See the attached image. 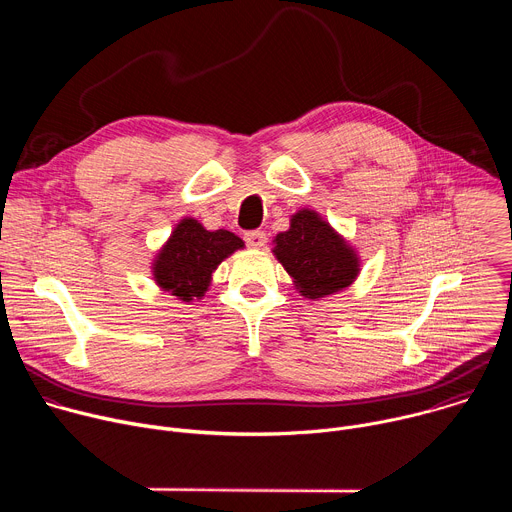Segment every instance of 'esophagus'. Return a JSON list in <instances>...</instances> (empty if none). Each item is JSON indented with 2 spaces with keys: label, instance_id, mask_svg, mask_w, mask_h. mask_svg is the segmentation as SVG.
<instances>
[{
  "label": "esophagus",
  "instance_id": "1",
  "mask_svg": "<svg viewBox=\"0 0 512 512\" xmlns=\"http://www.w3.org/2000/svg\"><path fill=\"white\" fill-rule=\"evenodd\" d=\"M245 241L249 247L261 249L267 243V235L263 231H249V233H245Z\"/></svg>",
  "mask_w": 512,
  "mask_h": 512
}]
</instances>
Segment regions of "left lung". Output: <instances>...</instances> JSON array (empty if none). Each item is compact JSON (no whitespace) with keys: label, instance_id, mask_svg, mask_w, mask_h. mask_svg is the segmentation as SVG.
Segmentation results:
<instances>
[{"label":"left lung","instance_id":"obj_1","mask_svg":"<svg viewBox=\"0 0 512 512\" xmlns=\"http://www.w3.org/2000/svg\"><path fill=\"white\" fill-rule=\"evenodd\" d=\"M271 251L308 300L338 294L360 273L354 247L312 208L291 214L289 229L273 239Z\"/></svg>","mask_w":512,"mask_h":512}]
</instances>
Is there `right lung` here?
Returning <instances> with one entry per match:
<instances>
[{"label":"right lung","instance_id":"obj_1","mask_svg":"<svg viewBox=\"0 0 512 512\" xmlns=\"http://www.w3.org/2000/svg\"><path fill=\"white\" fill-rule=\"evenodd\" d=\"M243 247V239L235 233L225 229L206 231L196 218L186 216L154 257V281L182 302L202 300L214 269Z\"/></svg>","mask_w":512,"mask_h":512}]
</instances>
